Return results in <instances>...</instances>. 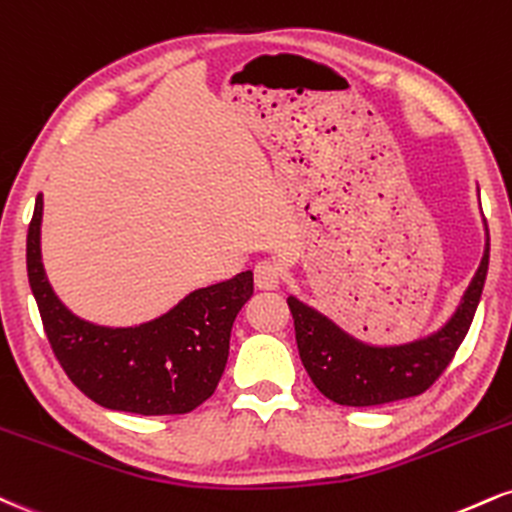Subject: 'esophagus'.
Instances as JSON below:
<instances>
[{"label":"esophagus","mask_w":512,"mask_h":512,"mask_svg":"<svg viewBox=\"0 0 512 512\" xmlns=\"http://www.w3.org/2000/svg\"><path fill=\"white\" fill-rule=\"evenodd\" d=\"M281 267L274 260H262L255 264V286L260 291H274L281 283Z\"/></svg>","instance_id":"1"}]
</instances>
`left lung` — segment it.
Returning <instances> with one entry per match:
<instances>
[{
    "instance_id": "obj_1",
    "label": "left lung",
    "mask_w": 512,
    "mask_h": 512,
    "mask_svg": "<svg viewBox=\"0 0 512 512\" xmlns=\"http://www.w3.org/2000/svg\"><path fill=\"white\" fill-rule=\"evenodd\" d=\"M489 269V245L463 303L439 334L398 348H372L343 334L336 324L288 298L295 343L312 384L326 398L350 408H369L420 396L446 372L465 341Z\"/></svg>"
}]
</instances>
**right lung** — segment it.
<instances>
[{"mask_svg":"<svg viewBox=\"0 0 512 512\" xmlns=\"http://www.w3.org/2000/svg\"><path fill=\"white\" fill-rule=\"evenodd\" d=\"M42 195L28 226L26 264L49 348L78 391L109 410L183 415L217 389L233 319L252 295V272L200 288L164 317L107 329L73 317L52 293L40 262Z\"/></svg>","mask_w":512,"mask_h":512,"instance_id":"1","label":"right lung"}]
</instances>
